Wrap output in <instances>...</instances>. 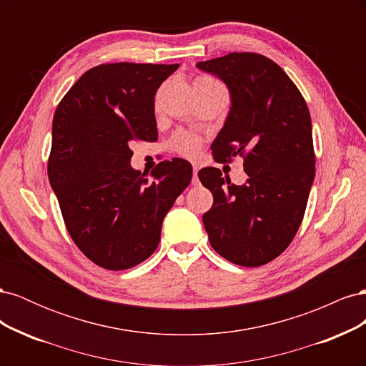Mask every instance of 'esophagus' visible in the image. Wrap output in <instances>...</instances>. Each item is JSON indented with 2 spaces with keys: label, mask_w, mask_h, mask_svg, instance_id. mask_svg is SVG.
Here are the masks:
<instances>
[{
  "label": "esophagus",
  "mask_w": 366,
  "mask_h": 366,
  "mask_svg": "<svg viewBox=\"0 0 366 366\" xmlns=\"http://www.w3.org/2000/svg\"><path fill=\"white\" fill-rule=\"evenodd\" d=\"M192 171H194V175H192V184H194V186H198V184H200V180H198V168H197V166H194Z\"/></svg>",
  "instance_id": "34e87169"
}]
</instances>
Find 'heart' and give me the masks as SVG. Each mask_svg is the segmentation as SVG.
<instances>
[{
  "instance_id": "1",
  "label": "heart",
  "mask_w": 366,
  "mask_h": 366,
  "mask_svg": "<svg viewBox=\"0 0 366 366\" xmlns=\"http://www.w3.org/2000/svg\"><path fill=\"white\" fill-rule=\"evenodd\" d=\"M195 84H215V81L210 79V77H198ZM202 145H203V139L197 134H191V132H179V134H175L171 140V148L175 152H179L180 156L191 157V159L198 156V152L202 149Z\"/></svg>"
}]
</instances>
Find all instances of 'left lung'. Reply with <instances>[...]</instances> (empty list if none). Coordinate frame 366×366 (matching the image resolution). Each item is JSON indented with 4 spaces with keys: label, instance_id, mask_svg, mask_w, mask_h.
<instances>
[{
    "label": "left lung",
    "instance_id": "left-lung-1",
    "mask_svg": "<svg viewBox=\"0 0 366 366\" xmlns=\"http://www.w3.org/2000/svg\"><path fill=\"white\" fill-rule=\"evenodd\" d=\"M197 67L218 76L232 99L210 147L214 159L230 163L239 156L247 174L237 186L217 168L198 172L214 195L203 224L218 254L258 267L280 257L302 223L316 163L308 107L287 73L262 54L229 53Z\"/></svg>",
    "mask_w": 366,
    "mask_h": 366
}]
</instances>
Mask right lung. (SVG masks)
Listing matches in <instances>:
<instances>
[{
    "label": "right lung",
    "instance_id": "obj_1",
    "mask_svg": "<svg viewBox=\"0 0 366 366\" xmlns=\"http://www.w3.org/2000/svg\"><path fill=\"white\" fill-rule=\"evenodd\" d=\"M179 64H101L85 71L53 116L49 180L65 227L85 257L127 270L157 249L162 223L192 179L183 159L145 174L132 142H156L154 96Z\"/></svg>",
    "mask_w": 366,
    "mask_h": 366
}]
</instances>
